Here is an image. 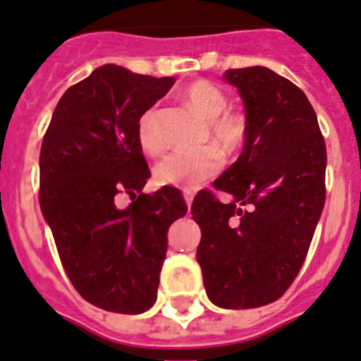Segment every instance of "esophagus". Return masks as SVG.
<instances>
[{
	"label": "esophagus",
	"instance_id": "34e87169",
	"mask_svg": "<svg viewBox=\"0 0 361 361\" xmlns=\"http://www.w3.org/2000/svg\"><path fill=\"white\" fill-rule=\"evenodd\" d=\"M183 196H185V201H187L188 210H190V204H192V200H194V192L192 190H183Z\"/></svg>",
	"mask_w": 361,
	"mask_h": 361
}]
</instances>
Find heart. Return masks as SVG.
Here are the masks:
<instances>
[{"instance_id": "b5f03b06", "label": "heart", "mask_w": 361, "mask_h": 361, "mask_svg": "<svg viewBox=\"0 0 361 361\" xmlns=\"http://www.w3.org/2000/svg\"><path fill=\"white\" fill-rule=\"evenodd\" d=\"M187 106L207 122V136L225 152H237L248 140V116L243 111L228 109V95L217 84L197 79L183 90ZM136 140L149 157L161 152V142L154 131V109H147L136 124ZM214 145H204L196 151H173L165 154L154 167V181L158 185L192 190L203 181L210 180L223 169V154Z\"/></svg>"}]
</instances>
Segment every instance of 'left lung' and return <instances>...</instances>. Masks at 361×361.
Segmentation results:
<instances>
[{"label": "left lung", "mask_w": 361, "mask_h": 361, "mask_svg": "<svg viewBox=\"0 0 361 361\" xmlns=\"http://www.w3.org/2000/svg\"><path fill=\"white\" fill-rule=\"evenodd\" d=\"M239 87L248 140L212 190L192 201L201 228L196 259L210 300L250 310L286 293L306 261L326 203V142L306 93L264 66L225 73Z\"/></svg>", "instance_id": "8db88e82"}]
</instances>
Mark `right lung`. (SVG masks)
<instances>
[{
    "mask_svg": "<svg viewBox=\"0 0 361 361\" xmlns=\"http://www.w3.org/2000/svg\"><path fill=\"white\" fill-rule=\"evenodd\" d=\"M173 77L106 64L55 106L39 154V203L61 262L80 297L113 313L154 304L167 230L187 214L180 190L142 194L151 176L136 124L173 87ZM118 193L135 201L116 209Z\"/></svg>",
    "mask_w": 361,
    "mask_h": 361,
    "instance_id": "add662e5",
    "label": "right lung"
}]
</instances>
